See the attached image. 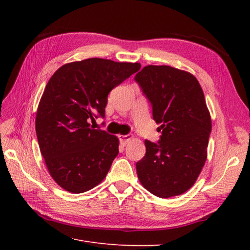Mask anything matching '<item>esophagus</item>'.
I'll list each match as a JSON object with an SVG mask.
<instances>
[{
	"mask_svg": "<svg viewBox=\"0 0 250 250\" xmlns=\"http://www.w3.org/2000/svg\"><path fill=\"white\" fill-rule=\"evenodd\" d=\"M120 138V141L121 143H122L123 146H126L128 143H129L131 140H132V135L131 134H126V135H119Z\"/></svg>",
	"mask_w": 250,
	"mask_h": 250,
	"instance_id": "obj_1",
	"label": "esophagus"
}]
</instances>
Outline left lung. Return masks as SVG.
Returning <instances> with one entry per match:
<instances>
[{"label":"left lung","instance_id":"8db88e82","mask_svg":"<svg viewBox=\"0 0 250 250\" xmlns=\"http://www.w3.org/2000/svg\"><path fill=\"white\" fill-rule=\"evenodd\" d=\"M161 126L158 144L145 140L146 154L137 163L142 186L161 198L187 192L208 157L211 120L194 75L169 65H146L135 75Z\"/></svg>","mask_w":250,"mask_h":250}]
</instances>
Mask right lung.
I'll list each match as a JSON object with an SVG mask.
<instances>
[{"label": "right lung", "mask_w": 250, "mask_h": 250, "mask_svg": "<svg viewBox=\"0 0 250 250\" xmlns=\"http://www.w3.org/2000/svg\"><path fill=\"white\" fill-rule=\"evenodd\" d=\"M141 69L138 62L87 58L52 75L36 111L35 129L51 177L63 190L86 192L106 177L119 153V139L94 129L105 116L110 90Z\"/></svg>", "instance_id": "right-lung-1"}]
</instances>
